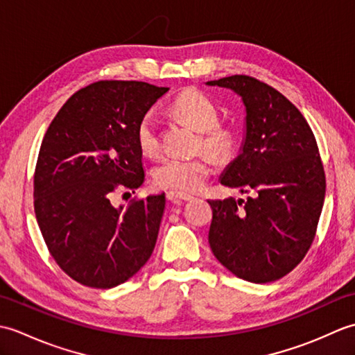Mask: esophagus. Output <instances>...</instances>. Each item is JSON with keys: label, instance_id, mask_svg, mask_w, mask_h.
Returning a JSON list of instances; mask_svg holds the SVG:
<instances>
[{"label": "esophagus", "instance_id": "obj_1", "mask_svg": "<svg viewBox=\"0 0 355 355\" xmlns=\"http://www.w3.org/2000/svg\"><path fill=\"white\" fill-rule=\"evenodd\" d=\"M166 197L171 201H191L193 197L192 195H187V193H182V192H168L166 193Z\"/></svg>", "mask_w": 355, "mask_h": 355}]
</instances>
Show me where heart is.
Here are the masks:
<instances>
[{
	"label": "heart",
	"mask_w": 355,
	"mask_h": 355,
	"mask_svg": "<svg viewBox=\"0 0 355 355\" xmlns=\"http://www.w3.org/2000/svg\"><path fill=\"white\" fill-rule=\"evenodd\" d=\"M172 111L200 131L198 148L202 146L215 157H225L235 145V134L218 123V110L209 97L198 89H186L172 102ZM135 140L143 154L154 155L160 148V134L154 111H146L135 128ZM212 172V163L206 154L189 158L164 157L153 169L157 187L182 193L200 191Z\"/></svg>",
	"instance_id": "heart-1"
}]
</instances>
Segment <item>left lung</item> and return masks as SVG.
<instances>
[{
  "label": "left lung",
  "instance_id": "8db88e82",
  "mask_svg": "<svg viewBox=\"0 0 355 355\" xmlns=\"http://www.w3.org/2000/svg\"><path fill=\"white\" fill-rule=\"evenodd\" d=\"M243 101L244 139L221 184L247 200H212L209 244L230 273L253 284L288 275L310 248L325 200V172L305 117L275 88L235 74L206 82Z\"/></svg>",
  "mask_w": 355,
  "mask_h": 355
}]
</instances>
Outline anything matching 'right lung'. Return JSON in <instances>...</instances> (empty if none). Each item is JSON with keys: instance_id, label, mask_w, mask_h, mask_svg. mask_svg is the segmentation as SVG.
Segmentation results:
<instances>
[{"instance_id": "add662e5", "label": "right lung", "mask_w": 355, "mask_h": 355, "mask_svg": "<svg viewBox=\"0 0 355 355\" xmlns=\"http://www.w3.org/2000/svg\"><path fill=\"white\" fill-rule=\"evenodd\" d=\"M169 88L101 80L74 93L51 120L35 171V214L53 258L93 288L132 277L154 252L164 193L112 206L145 182L135 140L140 117Z\"/></svg>"}]
</instances>
